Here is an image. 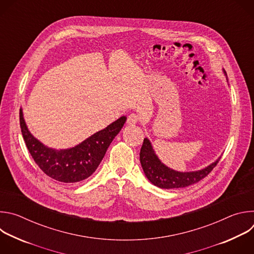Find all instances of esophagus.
Returning <instances> with one entry per match:
<instances>
[{"label": "esophagus", "mask_w": 254, "mask_h": 254, "mask_svg": "<svg viewBox=\"0 0 254 254\" xmlns=\"http://www.w3.org/2000/svg\"><path fill=\"white\" fill-rule=\"evenodd\" d=\"M127 124L129 126H134L136 125V123L138 122V117L135 115V114H130L128 117H127Z\"/></svg>", "instance_id": "1"}]
</instances>
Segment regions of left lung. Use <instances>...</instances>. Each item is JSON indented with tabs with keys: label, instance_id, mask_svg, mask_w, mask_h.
Here are the masks:
<instances>
[{
	"label": "left lung",
	"instance_id": "8db88e82",
	"mask_svg": "<svg viewBox=\"0 0 254 254\" xmlns=\"http://www.w3.org/2000/svg\"><path fill=\"white\" fill-rule=\"evenodd\" d=\"M139 160L144 174L152 184L162 189H176L188 187L198 183L200 180L204 179L211 173V171L218 164L220 158L207 168L197 172H176L161 163L151 146L150 140L148 138H143L139 153Z\"/></svg>",
	"mask_w": 254,
	"mask_h": 254
}]
</instances>
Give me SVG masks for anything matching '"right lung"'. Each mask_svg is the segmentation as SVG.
<instances>
[{
    "label": "right lung",
    "mask_w": 254,
    "mask_h": 254,
    "mask_svg": "<svg viewBox=\"0 0 254 254\" xmlns=\"http://www.w3.org/2000/svg\"><path fill=\"white\" fill-rule=\"evenodd\" d=\"M126 120V117L120 118L74 148L56 151L45 147L30 133L20 110L21 131L30 155L47 176L63 183L80 182L95 172Z\"/></svg>",
    "instance_id": "1"
}]
</instances>
